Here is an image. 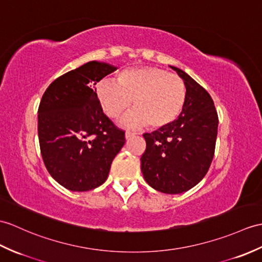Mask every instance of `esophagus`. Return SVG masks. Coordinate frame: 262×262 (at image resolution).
Wrapping results in <instances>:
<instances>
[{
	"instance_id": "esophagus-1",
	"label": "esophagus",
	"mask_w": 262,
	"mask_h": 262,
	"mask_svg": "<svg viewBox=\"0 0 262 262\" xmlns=\"http://www.w3.org/2000/svg\"><path fill=\"white\" fill-rule=\"evenodd\" d=\"M137 134L136 133H133V132H126V134H125V137H126V139H129V138H132V137H134V136H136Z\"/></svg>"
}]
</instances>
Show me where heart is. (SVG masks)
<instances>
[{
	"label": "heart",
	"instance_id": "b5f03b06",
	"mask_svg": "<svg viewBox=\"0 0 262 262\" xmlns=\"http://www.w3.org/2000/svg\"><path fill=\"white\" fill-rule=\"evenodd\" d=\"M103 111L111 118H119L135 109L123 123L126 126L163 128L178 119L186 99L185 83L178 75L156 67L128 68L119 72L118 82L103 79L96 86Z\"/></svg>",
	"mask_w": 262,
	"mask_h": 262
}]
</instances>
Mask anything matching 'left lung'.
Here are the masks:
<instances>
[{
	"label": "left lung",
	"mask_w": 262,
	"mask_h": 262,
	"mask_svg": "<svg viewBox=\"0 0 262 262\" xmlns=\"http://www.w3.org/2000/svg\"><path fill=\"white\" fill-rule=\"evenodd\" d=\"M171 68L185 83V105L171 125L144 134L146 149L141 168L145 181L156 191L180 194L195 186L208 173L219 118L208 91L183 70Z\"/></svg>",
	"instance_id": "obj_1"
}]
</instances>
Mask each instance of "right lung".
<instances>
[{"label":"right lung","mask_w":262,"mask_h":262,"mask_svg":"<svg viewBox=\"0 0 262 262\" xmlns=\"http://www.w3.org/2000/svg\"><path fill=\"white\" fill-rule=\"evenodd\" d=\"M90 61L57 78L38 109L41 155L52 178L75 192L105 183L112 162L125 144V132L102 112L95 84L116 70Z\"/></svg>","instance_id":"1"}]
</instances>
